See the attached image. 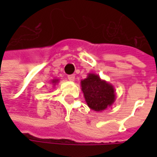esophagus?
I'll return each instance as SVG.
<instances>
[{
	"mask_svg": "<svg viewBox=\"0 0 157 157\" xmlns=\"http://www.w3.org/2000/svg\"><path fill=\"white\" fill-rule=\"evenodd\" d=\"M68 79H69L70 81H74V79H75V76L69 75L68 76Z\"/></svg>",
	"mask_w": 157,
	"mask_h": 157,
	"instance_id": "esophagus-1",
	"label": "esophagus"
}]
</instances>
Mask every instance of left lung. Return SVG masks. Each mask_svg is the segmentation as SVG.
Instances as JSON below:
<instances>
[{"label":"left lung","instance_id":"left-lung-1","mask_svg":"<svg viewBox=\"0 0 157 157\" xmlns=\"http://www.w3.org/2000/svg\"><path fill=\"white\" fill-rule=\"evenodd\" d=\"M80 84L86 102L94 111H104L116 100L113 86L101 79L98 74L88 73L87 77L82 79Z\"/></svg>","mask_w":157,"mask_h":157}]
</instances>
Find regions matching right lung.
Masks as SVG:
<instances>
[{"label":"right lung","mask_w":157,"mask_h":157,"mask_svg":"<svg viewBox=\"0 0 157 157\" xmlns=\"http://www.w3.org/2000/svg\"><path fill=\"white\" fill-rule=\"evenodd\" d=\"M58 82H59V79H58V78H53V79L51 80V84H52L53 86H55V85H57Z\"/></svg>","instance_id":"add662e5"}]
</instances>
